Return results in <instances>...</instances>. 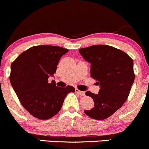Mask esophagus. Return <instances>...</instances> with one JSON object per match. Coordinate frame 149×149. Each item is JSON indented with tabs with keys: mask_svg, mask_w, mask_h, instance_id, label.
<instances>
[{
	"mask_svg": "<svg viewBox=\"0 0 149 149\" xmlns=\"http://www.w3.org/2000/svg\"><path fill=\"white\" fill-rule=\"evenodd\" d=\"M75 91H76V93H78V95H80V96H84V95H85V92H83V91H80V90H78V88H76Z\"/></svg>",
	"mask_w": 149,
	"mask_h": 149,
	"instance_id": "1",
	"label": "esophagus"
}]
</instances>
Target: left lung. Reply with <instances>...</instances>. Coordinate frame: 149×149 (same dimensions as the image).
Here are the masks:
<instances>
[{
  "label": "left lung",
  "mask_w": 149,
  "mask_h": 149,
  "mask_svg": "<svg viewBox=\"0 0 149 149\" xmlns=\"http://www.w3.org/2000/svg\"><path fill=\"white\" fill-rule=\"evenodd\" d=\"M91 63L90 76L101 87L99 94L85 92L94 101L92 109L85 113L95 120L110 117L123 105L134 80L133 60L123 51L110 45H97L79 49Z\"/></svg>",
  "instance_id": "left-lung-1"
}]
</instances>
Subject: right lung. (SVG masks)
Returning a JSON list of instances; mask_svg holds the SVG:
<instances>
[{
    "mask_svg": "<svg viewBox=\"0 0 149 149\" xmlns=\"http://www.w3.org/2000/svg\"><path fill=\"white\" fill-rule=\"evenodd\" d=\"M69 49L59 46L37 45L23 52L11 64L10 80L20 103L30 114L40 120L58 113L65 97L74 92L71 85L56 86L48 82L57 70L59 59Z\"/></svg>",
    "mask_w": 149,
    "mask_h": 149,
    "instance_id": "right-lung-1",
    "label": "right lung"
}]
</instances>
